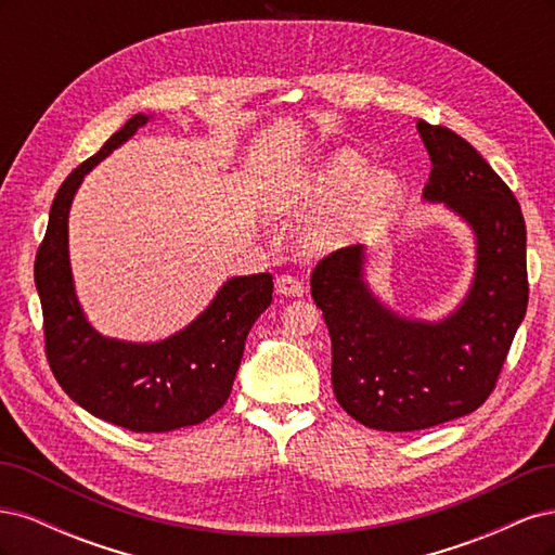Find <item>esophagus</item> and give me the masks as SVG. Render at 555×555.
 <instances>
[{"label":"esophagus","mask_w":555,"mask_h":555,"mask_svg":"<svg viewBox=\"0 0 555 555\" xmlns=\"http://www.w3.org/2000/svg\"><path fill=\"white\" fill-rule=\"evenodd\" d=\"M275 289H278V294H282V296H304V294H306L304 282L292 278V275H280V278L275 280Z\"/></svg>","instance_id":"esophagus-1"}]
</instances>
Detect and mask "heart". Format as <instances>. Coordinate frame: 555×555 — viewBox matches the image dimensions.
Masks as SVG:
<instances>
[{
  "label": "heart",
  "instance_id": "1",
  "mask_svg": "<svg viewBox=\"0 0 555 555\" xmlns=\"http://www.w3.org/2000/svg\"><path fill=\"white\" fill-rule=\"evenodd\" d=\"M367 159L354 150H340L331 155L324 164H319L312 173L294 182L287 194L289 206H308L324 210L340 204L349 195V204L335 212L328 220L319 222L308 233V243L314 249H331L349 238L365 215L375 212L384 201H389L396 192V176L389 171L367 173Z\"/></svg>",
  "mask_w": 555,
  "mask_h": 555
}]
</instances>
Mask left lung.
<instances>
[{"label": "left lung", "instance_id": "8db88e82", "mask_svg": "<svg viewBox=\"0 0 555 555\" xmlns=\"http://www.w3.org/2000/svg\"><path fill=\"white\" fill-rule=\"evenodd\" d=\"M416 129L433 164L424 198L475 233L463 304L440 322L396 314L367 287L363 245L331 251L310 278L331 335L335 398L359 424L391 433L475 412L495 389L528 308L526 222L512 190L456 131L424 120Z\"/></svg>", "mask_w": 555, "mask_h": 555}]
</instances>
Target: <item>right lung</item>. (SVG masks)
<instances>
[{"instance_id": "right-lung-1", "label": "right lung", "mask_w": 555, "mask_h": 555, "mask_svg": "<svg viewBox=\"0 0 555 555\" xmlns=\"http://www.w3.org/2000/svg\"><path fill=\"white\" fill-rule=\"evenodd\" d=\"M153 115H133L62 182L35 261L46 357L74 402L133 433H169L220 410L238 373L251 324L273 300V275L231 278L190 326L159 343H125L96 333L82 312L69 263V208L94 166Z\"/></svg>"}]
</instances>
